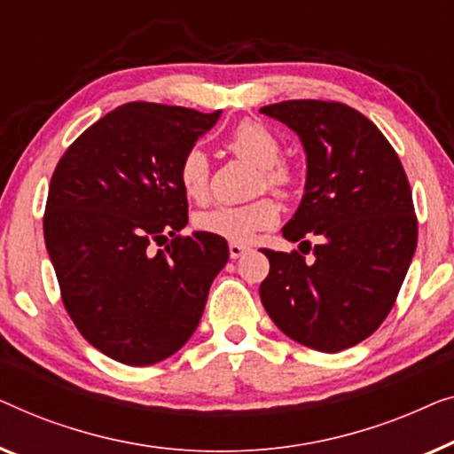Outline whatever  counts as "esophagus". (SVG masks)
Wrapping results in <instances>:
<instances>
[{"label":"esophagus","instance_id":"esophagus-1","mask_svg":"<svg viewBox=\"0 0 454 454\" xmlns=\"http://www.w3.org/2000/svg\"><path fill=\"white\" fill-rule=\"evenodd\" d=\"M228 251H230V257L239 259V257H242V254L248 251V247L247 245H239V242H230Z\"/></svg>","mask_w":454,"mask_h":454}]
</instances>
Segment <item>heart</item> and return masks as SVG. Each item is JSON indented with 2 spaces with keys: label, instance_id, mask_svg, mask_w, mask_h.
<instances>
[{
  "label": "heart",
  "instance_id": "obj_1",
  "mask_svg": "<svg viewBox=\"0 0 454 454\" xmlns=\"http://www.w3.org/2000/svg\"><path fill=\"white\" fill-rule=\"evenodd\" d=\"M228 150L239 158L259 166L254 191L270 189L278 195H290L296 187V172L290 164L282 162V144L276 133L257 121H240L226 139ZM176 178L183 193L195 203H207L212 195V168L207 154L201 148H189L178 160ZM279 203L271 195H261L257 200L240 206H220L195 215V226L201 232L220 236V239L251 242L263 230L273 228L279 222Z\"/></svg>",
  "mask_w": 454,
  "mask_h": 454
}]
</instances>
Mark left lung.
I'll return each instance as SVG.
<instances>
[{"label": "left lung", "instance_id": "left-lung-1", "mask_svg": "<svg viewBox=\"0 0 454 454\" xmlns=\"http://www.w3.org/2000/svg\"><path fill=\"white\" fill-rule=\"evenodd\" d=\"M261 113L302 139L309 162L292 242L319 236L316 261L303 249L263 248L270 276L261 302L294 341L341 352L374 333L391 312L418 245L411 187L397 152L360 111L335 100H284ZM310 248V247H309Z\"/></svg>", "mask_w": 454, "mask_h": 454}]
</instances>
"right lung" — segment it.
<instances>
[{
    "label": "right lung",
    "mask_w": 454,
    "mask_h": 454,
    "mask_svg": "<svg viewBox=\"0 0 454 454\" xmlns=\"http://www.w3.org/2000/svg\"><path fill=\"white\" fill-rule=\"evenodd\" d=\"M218 117L127 102L88 127L51 176L43 230L63 306L88 343L127 366L189 341L230 257L220 236L181 234L178 160Z\"/></svg>",
    "instance_id": "add662e5"
}]
</instances>
